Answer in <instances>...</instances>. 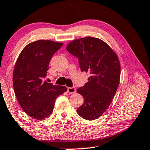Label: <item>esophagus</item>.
<instances>
[{
  "instance_id": "34e87169",
  "label": "esophagus",
  "mask_w": 150,
  "mask_h": 150,
  "mask_svg": "<svg viewBox=\"0 0 150 150\" xmlns=\"http://www.w3.org/2000/svg\"><path fill=\"white\" fill-rule=\"evenodd\" d=\"M67 92L69 94H74L76 92V88L74 87L67 88Z\"/></svg>"
}]
</instances>
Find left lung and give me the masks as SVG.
Segmentation results:
<instances>
[{"label": "left lung", "instance_id": "8db88e82", "mask_svg": "<svg viewBox=\"0 0 150 150\" xmlns=\"http://www.w3.org/2000/svg\"><path fill=\"white\" fill-rule=\"evenodd\" d=\"M66 49L78 58L81 72L90 75L87 83L77 90L84 99L77 112L85 120L97 119L108 108L119 86L118 57L105 42L92 37L72 41Z\"/></svg>", "mask_w": 150, "mask_h": 150}]
</instances>
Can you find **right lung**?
Wrapping results in <instances>:
<instances>
[{"label": "right lung", "mask_w": 150, "mask_h": 150, "mask_svg": "<svg viewBox=\"0 0 150 150\" xmlns=\"http://www.w3.org/2000/svg\"><path fill=\"white\" fill-rule=\"evenodd\" d=\"M62 45L50 40L32 42L23 49L15 64L13 86L16 96L24 112L36 120L49 116L57 97L67 90L44 81L52 57Z\"/></svg>", "instance_id": "obj_1"}]
</instances>
